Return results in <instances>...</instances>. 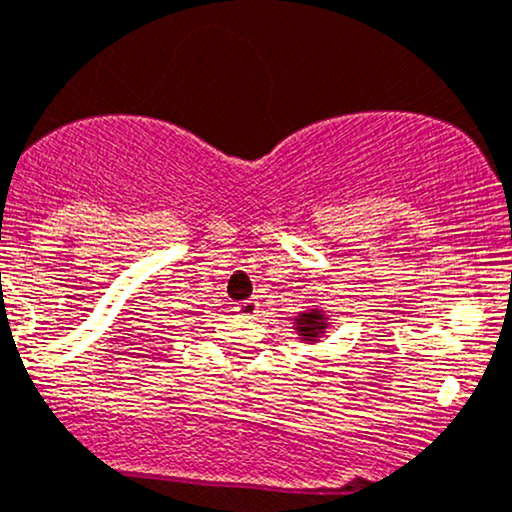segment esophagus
Here are the masks:
<instances>
[{"instance_id": "1", "label": "esophagus", "mask_w": 512, "mask_h": 512, "mask_svg": "<svg viewBox=\"0 0 512 512\" xmlns=\"http://www.w3.org/2000/svg\"><path fill=\"white\" fill-rule=\"evenodd\" d=\"M234 312H237L239 317L254 319L256 314H258V302H256V300H244V302H239L237 307H234Z\"/></svg>"}]
</instances>
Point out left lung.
Returning <instances> with one entry per match:
<instances>
[{
	"instance_id": "8db88e82",
	"label": "left lung",
	"mask_w": 512,
	"mask_h": 512,
	"mask_svg": "<svg viewBox=\"0 0 512 512\" xmlns=\"http://www.w3.org/2000/svg\"><path fill=\"white\" fill-rule=\"evenodd\" d=\"M297 324V333L304 338V341H314L319 338V333H324L326 324H324V314L319 309H309V312H302L300 317L295 319Z\"/></svg>"
}]
</instances>
